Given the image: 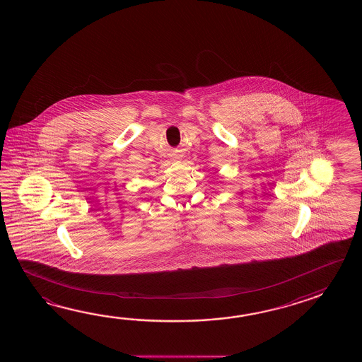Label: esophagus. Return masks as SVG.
<instances>
[{"instance_id": "1", "label": "esophagus", "mask_w": 362, "mask_h": 362, "mask_svg": "<svg viewBox=\"0 0 362 362\" xmlns=\"http://www.w3.org/2000/svg\"><path fill=\"white\" fill-rule=\"evenodd\" d=\"M181 158H182V156H181V155H178L177 158H176V159H181Z\"/></svg>"}]
</instances>
